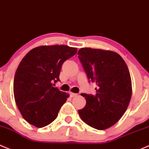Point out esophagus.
<instances>
[{"instance_id":"34e87169","label":"esophagus","mask_w":149,"mask_h":149,"mask_svg":"<svg viewBox=\"0 0 149 149\" xmlns=\"http://www.w3.org/2000/svg\"><path fill=\"white\" fill-rule=\"evenodd\" d=\"M76 95H77V94H76V93H71V92H70V96L71 97H75V96H76Z\"/></svg>"}]
</instances>
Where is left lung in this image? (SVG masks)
Listing matches in <instances>:
<instances>
[{
  "instance_id": "obj_1",
  "label": "left lung",
  "mask_w": 149,
  "mask_h": 149,
  "mask_svg": "<svg viewBox=\"0 0 149 149\" xmlns=\"http://www.w3.org/2000/svg\"><path fill=\"white\" fill-rule=\"evenodd\" d=\"M79 58L89 81L96 85L95 94L81 93L86 104L79 110L81 118L98 130L110 128L124 114L132 94L128 66L117 53L82 48Z\"/></svg>"
}]
</instances>
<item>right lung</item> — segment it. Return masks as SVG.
Here are the masks:
<instances>
[{
	"label": "right lung",
	"mask_w": 149,
	"mask_h": 149,
	"mask_svg": "<svg viewBox=\"0 0 149 149\" xmlns=\"http://www.w3.org/2000/svg\"><path fill=\"white\" fill-rule=\"evenodd\" d=\"M77 48L65 45L38 46L20 63L13 81V93L22 116L30 124L43 128L57 118L69 95L54 87L60 81L63 63Z\"/></svg>",
	"instance_id": "right-lung-1"
}]
</instances>
